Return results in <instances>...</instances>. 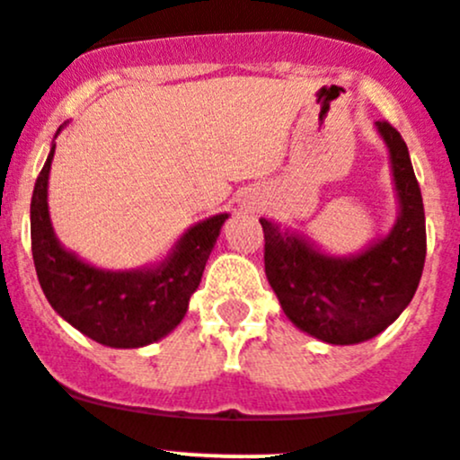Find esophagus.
<instances>
[{
    "instance_id": "34e87169",
    "label": "esophagus",
    "mask_w": 460,
    "mask_h": 460,
    "mask_svg": "<svg viewBox=\"0 0 460 460\" xmlns=\"http://www.w3.org/2000/svg\"><path fill=\"white\" fill-rule=\"evenodd\" d=\"M259 206V199L252 197V194H243V199H241V210L245 212H254Z\"/></svg>"
}]
</instances>
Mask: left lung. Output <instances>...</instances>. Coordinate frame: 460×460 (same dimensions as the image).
Here are the masks:
<instances>
[{
    "label": "left lung",
    "mask_w": 460,
    "mask_h": 460,
    "mask_svg": "<svg viewBox=\"0 0 460 460\" xmlns=\"http://www.w3.org/2000/svg\"><path fill=\"white\" fill-rule=\"evenodd\" d=\"M389 154L398 215L386 234L353 254H333L306 234L259 219L266 277L284 315L320 342L349 347L380 335L409 306L425 266V210L409 149L376 122Z\"/></svg>",
    "instance_id": "1"
}]
</instances>
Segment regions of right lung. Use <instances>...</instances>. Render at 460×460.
<instances>
[{
    "label": "right lung",
    "mask_w": 460,
    "mask_h": 460,
    "mask_svg": "<svg viewBox=\"0 0 460 460\" xmlns=\"http://www.w3.org/2000/svg\"><path fill=\"white\" fill-rule=\"evenodd\" d=\"M65 125L58 129L60 134ZM56 134V138H58ZM56 140L31 199V248L35 272L53 311L82 335L111 349H140L170 335L183 322L201 284L208 257L228 212L190 226L167 254L131 270L93 266L65 248L49 212V174Z\"/></svg>",
    "instance_id": "add662e5"
}]
</instances>
